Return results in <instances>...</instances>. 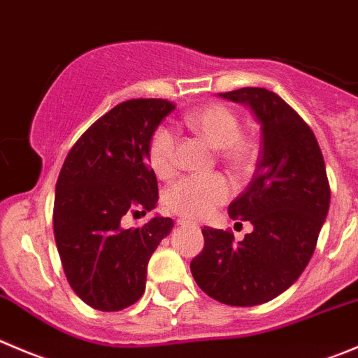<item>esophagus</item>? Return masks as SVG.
I'll return each mask as SVG.
<instances>
[{"instance_id":"obj_1","label":"esophagus","mask_w":358,"mask_h":358,"mask_svg":"<svg viewBox=\"0 0 358 358\" xmlns=\"http://www.w3.org/2000/svg\"><path fill=\"white\" fill-rule=\"evenodd\" d=\"M176 224H178L180 227H196V224H192V222H189V220H183V218H180Z\"/></svg>"}]
</instances>
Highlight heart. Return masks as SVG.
Masks as SVG:
<instances>
[{
    "instance_id": "b5f03b06",
    "label": "heart",
    "mask_w": 358,
    "mask_h": 358,
    "mask_svg": "<svg viewBox=\"0 0 358 358\" xmlns=\"http://www.w3.org/2000/svg\"><path fill=\"white\" fill-rule=\"evenodd\" d=\"M190 131L206 140L213 148H220V157L234 168H241L252 157V143L239 134V120L231 108L218 103L197 108L183 117ZM175 134L168 127H159L148 145V161L161 178L175 171ZM231 194L229 183L220 175L183 176L164 192V204L169 211L185 218H203Z\"/></svg>"
}]
</instances>
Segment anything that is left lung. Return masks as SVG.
Returning a JSON list of instances; mask_svg holds the SVG:
<instances>
[{
	"instance_id": "8db88e82",
	"label": "left lung",
	"mask_w": 358,
	"mask_h": 358,
	"mask_svg": "<svg viewBox=\"0 0 358 358\" xmlns=\"http://www.w3.org/2000/svg\"><path fill=\"white\" fill-rule=\"evenodd\" d=\"M220 98L248 106L262 131L259 166L229 204L232 220H250L243 241L204 227V248L190 262L203 292L229 306H257L285 292L304 271L331 204L324 155L313 131L278 94L243 87Z\"/></svg>"
}]
</instances>
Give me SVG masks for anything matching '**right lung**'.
I'll return each instance as SVG.
<instances>
[{
	"label": "right lung",
	"mask_w": 358,
	"mask_h": 358,
	"mask_svg": "<svg viewBox=\"0 0 358 358\" xmlns=\"http://www.w3.org/2000/svg\"><path fill=\"white\" fill-rule=\"evenodd\" d=\"M175 110L168 99H129L96 120L69 150L54 201V236L73 292L99 311H120L145 292L147 266L173 220L124 227L159 199L148 164L152 134Z\"/></svg>",
	"instance_id": "add662e5"
}]
</instances>
